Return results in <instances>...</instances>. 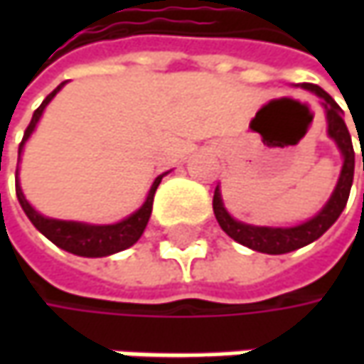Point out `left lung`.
<instances>
[{"label":"left lung","instance_id":"left-lung-1","mask_svg":"<svg viewBox=\"0 0 364 364\" xmlns=\"http://www.w3.org/2000/svg\"><path fill=\"white\" fill-rule=\"evenodd\" d=\"M301 89L316 92L322 99V107H324L326 119H328V135L336 141V146H338L344 158L341 178L336 182V188L332 192L330 200L324 204V208L316 217L301 223L298 227H286V229L284 227H253V225H245L241 220H235L227 213L218 186L215 190V196H213V210H215V217H217L220 229L231 239H235L237 243L245 245L253 251H259V253H267V255L289 253V251H296V249L306 247L316 239H320L336 223V218L341 217V213L346 206V200H348V194H350L353 178H355V149H353L350 133L346 129V123L343 119V109L338 107V103L330 97L328 92L322 91L318 85L301 82Z\"/></svg>","mask_w":364,"mask_h":364}]
</instances>
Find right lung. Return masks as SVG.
Returning a JSON list of instances; mask_svg holds the SVG:
<instances>
[{"mask_svg": "<svg viewBox=\"0 0 364 364\" xmlns=\"http://www.w3.org/2000/svg\"><path fill=\"white\" fill-rule=\"evenodd\" d=\"M64 87L58 85L54 91L50 92L48 97L42 101V105L38 107L32 115L30 125L26 127L23 133V139H21L20 149H18V156H21V149L23 144L28 141V137L32 135L36 129V123L42 117V111L46 109L52 97L60 91ZM168 174V172H166ZM166 174L158 176L149 188L146 203L141 204L139 210H135L132 217L123 218L115 225H85V223H75V220H58V218H48L44 215H40L36 208H32V204L26 200L23 192L20 188V182H18V170H16V194H18V200H20L21 208L26 213V217L32 220L38 231L42 232L46 239H50L56 247H60L64 251L73 253V255H80V257H107V255H113V253H119L123 249L132 247L133 243H137V239L144 235L146 231L147 220L151 215V206H154V194L160 186L161 178Z\"/></svg>", "mask_w": 364, "mask_h": 364, "instance_id": "right-lung-1", "label": "right lung"}]
</instances>
